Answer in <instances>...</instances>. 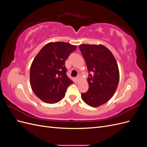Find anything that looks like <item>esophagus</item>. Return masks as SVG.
<instances>
[{
  "instance_id": "esophagus-1",
  "label": "esophagus",
  "mask_w": 147,
  "mask_h": 147,
  "mask_svg": "<svg viewBox=\"0 0 147 147\" xmlns=\"http://www.w3.org/2000/svg\"><path fill=\"white\" fill-rule=\"evenodd\" d=\"M79 78H80L79 76H78V77H77L76 78H75V82H78V80H79Z\"/></svg>"
}]
</instances>
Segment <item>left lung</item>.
I'll use <instances>...</instances> for the list:
<instances>
[{
    "instance_id": "1",
    "label": "left lung",
    "mask_w": 147,
    "mask_h": 147,
    "mask_svg": "<svg viewBox=\"0 0 147 147\" xmlns=\"http://www.w3.org/2000/svg\"><path fill=\"white\" fill-rule=\"evenodd\" d=\"M79 48L90 73L88 91L82 93V98L88 105L97 107L108 102L117 90L119 79L117 62L103 45L82 44Z\"/></svg>"
}]
</instances>
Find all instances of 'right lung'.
I'll list each match as a JSON object with an SVG mask.
<instances>
[{"label": "right lung", "instance_id": "add662e5", "mask_svg": "<svg viewBox=\"0 0 147 147\" xmlns=\"http://www.w3.org/2000/svg\"><path fill=\"white\" fill-rule=\"evenodd\" d=\"M77 47L66 42H50L34 59L30 70V86L40 99L55 104L63 99L73 82L67 76L65 61Z\"/></svg>", "mask_w": 147, "mask_h": 147}]
</instances>
